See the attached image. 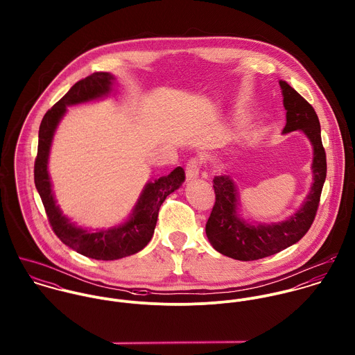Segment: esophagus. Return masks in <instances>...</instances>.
I'll use <instances>...</instances> for the list:
<instances>
[{
	"label": "esophagus",
	"instance_id": "esophagus-1",
	"mask_svg": "<svg viewBox=\"0 0 355 355\" xmlns=\"http://www.w3.org/2000/svg\"><path fill=\"white\" fill-rule=\"evenodd\" d=\"M200 168H201V161L198 158H191L189 159L186 165V173H187V180L197 179L200 175Z\"/></svg>",
	"mask_w": 355,
	"mask_h": 355
}]
</instances>
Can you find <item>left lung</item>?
I'll return each instance as SVG.
<instances>
[{"label": "left lung", "instance_id": "left-lung-1", "mask_svg": "<svg viewBox=\"0 0 355 355\" xmlns=\"http://www.w3.org/2000/svg\"><path fill=\"white\" fill-rule=\"evenodd\" d=\"M286 113L283 134L302 131L313 146V182L301 207L287 220L270 224L246 221L239 216V193L231 175L213 179L216 202L206 223V236L214 250L239 261H254L297 243L309 231L327 176V158L315 110L287 82L279 80Z\"/></svg>", "mask_w": 355, "mask_h": 355}]
</instances>
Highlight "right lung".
Masks as SVG:
<instances>
[{
  "instance_id": "obj_1",
  "label": "right lung",
  "mask_w": 355,
  "mask_h": 355,
  "mask_svg": "<svg viewBox=\"0 0 355 355\" xmlns=\"http://www.w3.org/2000/svg\"><path fill=\"white\" fill-rule=\"evenodd\" d=\"M116 78L109 72H96L78 83L53 105L40 125L38 154L34 165V180L45 206L49 223L60 241L85 257L102 261H113L141 252L153 238L159 206L165 198L178 190L186 179L182 166L169 175L150 180L145 184L130 217L114 227L102 230H86L78 227L62 214L54 200L51 176L48 171L51 142L58 123L67 113V106L101 100L112 93Z\"/></svg>"
}]
</instances>
